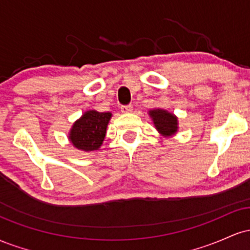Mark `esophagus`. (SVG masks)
<instances>
[{
    "mask_svg": "<svg viewBox=\"0 0 250 250\" xmlns=\"http://www.w3.org/2000/svg\"><path fill=\"white\" fill-rule=\"evenodd\" d=\"M121 111L123 114H129V113H131V111H133V107H131L130 104H129V105H122Z\"/></svg>",
    "mask_w": 250,
    "mask_h": 250,
    "instance_id": "34e87169",
    "label": "esophagus"
}]
</instances>
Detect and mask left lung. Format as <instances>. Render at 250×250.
I'll use <instances>...</instances> for the list:
<instances>
[{"label": "left lung", "instance_id": "8db88e82", "mask_svg": "<svg viewBox=\"0 0 250 250\" xmlns=\"http://www.w3.org/2000/svg\"><path fill=\"white\" fill-rule=\"evenodd\" d=\"M155 128L163 137H171L179 131V119L166 109L156 108L148 111Z\"/></svg>", "mask_w": 250, "mask_h": 250}]
</instances>
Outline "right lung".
<instances>
[{
	"label": "right lung",
	"instance_id": "1",
	"mask_svg": "<svg viewBox=\"0 0 250 250\" xmlns=\"http://www.w3.org/2000/svg\"><path fill=\"white\" fill-rule=\"evenodd\" d=\"M113 114L87 110L71 125L68 139L74 148L82 151H95L101 148Z\"/></svg>",
	"mask_w": 250,
	"mask_h": 250
}]
</instances>
